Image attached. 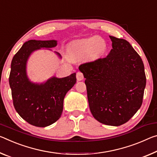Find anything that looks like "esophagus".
<instances>
[{
    "instance_id": "1",
    "label": "esophagus",
    "mask_w": 157,
    "mask_h": 157,
    "mask_svg": "<svg viewBox=\"0 0 157 157\" xmlns=\"http://www.w3.org/2000/svg\"><path fill=\"white\" fill-rule=\"evenodd\" d=\"M76 78L77 79H78V81H81L84 79V75L82 73H81V72H78L76 74Z\"/></svg>"
}]
</instances>
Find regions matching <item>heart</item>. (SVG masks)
I'll return each instance as SVG.
<instances>
[{"label":"heart","instance_id":"obj_1","mask_svg":"<svg viewBox=\"0 0 157 157\" xmlns=\"http://www.w3.org/2000/svg\"><path fill=\"white\" fill-rule=\"evenodd\" d=\"M108 44L101 37H92L73 44L71 52L75 59H79L89 55L91 58H98L105 53Z\"/></svg>","mask_w":157,"mask_h":157}]
</instances>
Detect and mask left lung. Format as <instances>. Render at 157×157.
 <instances>
[{
  "mask_svg": "<svg viewBox=\"0 0 157 157\" xmlns=\"http://www.w3.org/2000/svg\"><path fill=\"white\" fill-rule=\"evenodd\" d=\"M111 49L105 58L81 64L91 113L110 126L127 122L143 103L146 85L143 62L126 40L110 36Z\"/></svg>",
  "mask_w": 157,
  "mask_h": 157,
  "instance_id": "8db88e82",
  "label": "left lung"
}]
</instances>
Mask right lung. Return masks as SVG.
<instances>
[{"instance_id":"obj_1","label":"right lung","mask_w":157,"mask_h":157,"mask_svg":"<svg viewBox=\"0 0 157 157\" xmlns=\"http://www.w3.org/2000/svg\"><path fill=\"white\" fill-rule=\"evenodd\" d=\"M56 45L54 40H30L12 60L9 83L14 107L22 119L38 127L51 125L61 117L64 97L76 82L75 73L63 78L52 77L41 84L31 82L27 77L26 63L32 52ZM56 53L61 58L60 54Z\"/></svg>"}]
</instances>
